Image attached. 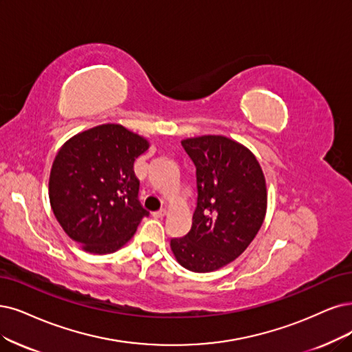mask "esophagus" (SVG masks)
Returning a JSON list of instances; mask_svg holds the SVG:
<instances>
[{
    "mask_svg": "<svg viewBox=\"0 0 352 352\" xmlns=\"http://www.w3.org/2000/svg\"><path fill=\"white\" fill-rule=\"evenodd\" d=\"M165 214H166V210H165V209L158 210V212H153V213H152V216H153L155 219H162Z\"/></svg>",
    "mask_w": 352,
    "mask_h": 352,
    "instance_id": "obj_1",
    "label": "esophagus"
}]
</instances>
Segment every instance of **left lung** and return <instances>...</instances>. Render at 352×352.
<instances>
[{
    "label": "left lung",
    "mask_w": 352,
    "mask_h": 352,
    "mask_svg": "<svg viewBox=\"0 0 352 352\" xmlns=\"http://www.w3.org/2000/svg\"><path fill=\"white\" fill-rule=\"evenodd\" d=\"M196 165L197 207L184 238L171 241L177 261L192 272L228 265L250 246L267 213V184L255 155L222 135L181 140Z\"/></svg>",
    "instance_id": "left-lung-1"
}]
</instances>
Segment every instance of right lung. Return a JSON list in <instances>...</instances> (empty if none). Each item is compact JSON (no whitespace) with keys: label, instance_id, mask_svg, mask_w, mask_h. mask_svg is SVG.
<instances>
[{"label":"right lung","instance_id":"right-lung-1","mask_svg":"<svg viewBox=\"0 0 352 352\" xmlns=\"http://www.w3.org/2000/svg\"><path fill=\"white\" fill-rule=\"evenodd\" d=\"M149 146L146 138L106 123L76 133L58 151L49 177L50 207L85 252L120 250L148 216L138 200L133 164Z\"/></svg>","mask_w":352,"mask_h":352}]
</instances>
